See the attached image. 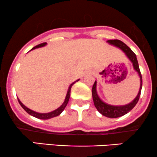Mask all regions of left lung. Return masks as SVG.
<instances>
[{
	"label": "left lung",
	"instance_id": "obj_1",
	"mask_svg": "<svg viewBox=\"0 0 157 157\" xmlns=\"http://www.w3.org/2000/svg\"><path fill=\"white\" fill-rule=\"evenodd\" d=\"M110 44L115 46V47H119L121 49L123 52L125 53L127 57L129 59L130 61H131L133 64V67L134 70L139 74V76L140 78V91H139L138 94H137L136 97L132 101L131 103L125 105H119V106H114V105H110L104 102L101 98L98 96L97 91H96V81H95L94 84H93L92 88V96L93 102H94V105L96 108L100 113L102 114L105 117L108 118H118L122 117V116L125 115L128 112H130L132 109L136 106V105L140 99L141 90H142V74L140 73V67H139L138 61H137L136 56L134 52L131 50L130 47H128L124 42L121 41L120 40H107Z\"/></svg>",
	"mask_w": 157,
	"mask_h": 157
}]
</instances>
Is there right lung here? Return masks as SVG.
Returning <instances> with one entry per match:
<instances>
[{"mask_svg":"<svg viewBox=\"0 0 157 157\" xmlns=\"http://www.w3.org/2000/svg\"><path fill=\"white\" fill-rule=\"evenodd\" d=\"M47 44V43H42V44H40L36 46V47H33V49H32L31 50H35V49L36 48H39V47H44V46H45ZM79 79L78 80H76L75 82H74L72 83L70 85L69 88H68V90H67V95H66V97H65V99H64V101L63 102L62 105L60 106L59 108H57L56 110H53V111L52 112H50V113H37L36 111H33V110H30L29 108H28V107H26L25 105H23L22 102L19 100V98H17V100H18V102L19 104L21 105V106L23 108H24V110H25V111L27 113H29V115L33 116V117H36V118H38V119H51V118H53V117H57V116H59L60 114L61 113L63 112V110H64L65 107H66L67 105L68 101H69V99H70V90H71V87L75 83V82H78Z\"/></svg>","mask_w":157,"mask_h":157,"instance_id":"add662e5","label":"right lung"}]
</instances>
